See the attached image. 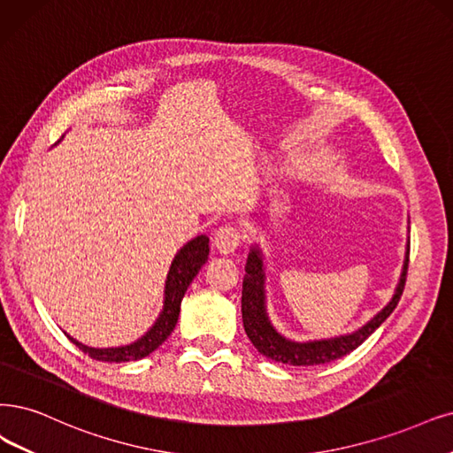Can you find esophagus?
Segmentation results:
<instances>
[{
  "mask_svg": "<svg viewBox=\"0 0 453 453\" xmlns=\"http://www.w3.org/2000/svg\"><path fill=\"white\" fill-rule=\"evenodd\" d=\"M241 239H242L241 229L237 226H233V224H226V226L216 229L212 242H214L216 250L220 254H231V252H235V250H237Z\"/></svg>",
  "mask_w": 453,
  "mask_h": 453,
  "instance_id": "1",
  "label": "esophagus"
}]
</instances>
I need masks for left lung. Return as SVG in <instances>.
Segmentation results:
<instances>
[{
    "instance_id": "1",
    "label": "left lung",
    "mask_w": 453,
    "mask_h": 453,
    "mask_svg": "<svg viewBox=\"0 0 453 453\" xmlns=\"http://www.w3.org/2000/svg\"><path fill=\"white\" fill-rule=\"evenodd\" d=\"M409 252H411V242L407 248L403 273H401L395 295L392 296L388 306H384V310H380L370 323L364 325L360 330L353 334H347V336L321 340V342L296 343L280 336V334L273 328L269 317H266L265 289H263V283H265L263 259H261L259 250L254 248L248 256V261L244 266L246 274L242 280L241 304H242V323H244L246 336L256 345V349L261 355L289 365H319V364H328L332 360H338L349 355L350 350H355L367 338H370L372 334L384 323V319H387V317L395 310L399 298L405 289L407 271H409Z\"/></svg>"
}]
</instances>
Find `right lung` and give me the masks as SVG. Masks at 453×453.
<instances>
[{"instance_id":"add662e5","label":"right lung","mask_w":453,"mask_h":453,"mask_svg":"<svg viewBox=\"0 0 453 453\" xmlns=\"http://www.w3.org/2000/svg\"><path fill=\"white\" fill-rule=\"evenodd\" d=\"M209 257V237L199 235L188 244H184L180 248V252L175 256L170 273H167L165 280V296H164V310L157 323L153 325L143 338L138 342H134L125 347H111V349H93L88 345L78 343L74 338H69L81 353H86L93 360L98 362H128V360H140L147 357L149 353L162 345L167 336L173 332L177 319H179V311H180V300L187 293L188 286L196 274L199 273L201 266L205 265Z\"/></svg>"}]
</instances>
